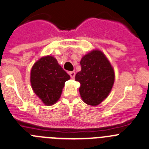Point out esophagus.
Segmentation results:
<instances>
[{
	"mask_svg": "<svg viewBox=\"0 0 149 149\" xmlns=\"http://www.w3.org/2000/svg\"><path fill=\"white\" fill-rule=\"evenodd\" d=\"M69 75L70 76L71 79H74L75 75H76V73H75V71H70V72H69Z\"/></svg>",
	"mask_w": 149,
	"mask_h": 149,
	"instance_id": "1",
	"label": "esophagus"
}]
</instances>
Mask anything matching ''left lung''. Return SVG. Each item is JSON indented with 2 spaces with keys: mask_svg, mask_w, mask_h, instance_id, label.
Masks as SVG:
<instances>
[{
  "mask_svg": "<svg viewBox=\"0 0 149 149\" xmlns=\"http://www.w3.org/2000/svg\"><path fill=\"white\" fill-rule=\"evenodd\" d=\"M81 71L76 75L81 84L79 93L83 101L91 106L102 102L110 93L115 81L111 64L101 51L95 50L82 57Z\"/></svg>",
  "mask_w": 149,
  "mask_h": 149,
  "instance_id": "8db88e82",
  "label": "left lung"
}]
</instances>
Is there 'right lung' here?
Returning <instances> with one entry per match:
<instances>
[{
  "mask_svg": "<svg viewBox=\"0 0 149 149\" xmlns=\"http://www.w3.org/2000/svg\"><path fill=\"white\" fill-rule=\"evenodd\" d=\"M70 78L56 59L51 56L39 59L31 71L33 90L46 105H52L59 100L65 81Z\"/></svg>",
  "mask_w": 149,
  "mask_h": 149,
  "instance_id": "1",
  "label": "right lung"
}]
</instances>
